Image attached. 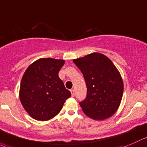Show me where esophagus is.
I'll return each instance as SVG.
<instances>
[{"label":"esophagus","mask_w":147,"mask_h":147,"mask_svg":"<svg viewBox=\"0 0 147 147\" xmlns=\"http://www.w3.org/2000/svg\"><path fill=\"white\" fill-rule=\"evenodd\" d=\"M70 92H71V94H72V97L75 96V90H74L73 89H71Z\"/></svg>","instance_id":"obj_1"}]
</instances>
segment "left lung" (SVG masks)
Masks as SVG:
<instances>
[{
    "mask_svg": "<svg viewBox=\"0 0 147 147\" xmlns=\"http://www.w3.org/2000/svg\"><path fill=\"white\" fill-rule=\"evenodd\" d=\"M73 62L86 82V98L79 102L84 113L94 120H104L113 116L121 101L123 83L111 60L95 52L74 59Z\"/></svg>",
    "mask_w": 147,
    "mask_h": 147,
    "instance_id": "obj_1",
    "label": "left lung"
}]
</instances>
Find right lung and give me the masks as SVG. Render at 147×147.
<instances>
[{
  "instance_id": "1",
  "label": "right lung",
  "mask_w": 147,
  "mask_h": 147,
  "mask_svg": "<svg viewBox=\"0 0 147 147\" xmlns=\"http://www.w3.org/2000/svg\"><path fill=\"white\" fill-rule=\"evenodd\" d=\"M64 64L62 59L42 58L33 62L24 72L20 86V100L33 119H52L71 96L58 75Z\"/></svg>"
}]
</instances>
